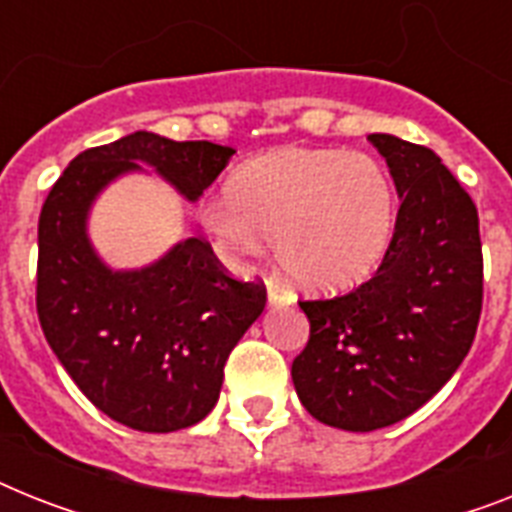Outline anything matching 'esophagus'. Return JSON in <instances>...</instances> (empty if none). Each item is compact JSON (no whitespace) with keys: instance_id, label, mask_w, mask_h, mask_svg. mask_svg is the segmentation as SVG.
Segmentation results:
<instances>
[{"instance_id":"obj_1","label":"esophagus","mask_w":512,"mask_h":512,"mask_svg":"<svg viewBox=\"0 0 512 512\" xmlns=\"http://www.w3.org/2000/svg\"><path fill=\"white\" fill-rule=\"evenodd\" d=\"M266 303H269V306H272V308L290 306V303H293V298H290V295H287V293H282L280 287L269 285V293H266Z\"/></svg>"}]
</instances>
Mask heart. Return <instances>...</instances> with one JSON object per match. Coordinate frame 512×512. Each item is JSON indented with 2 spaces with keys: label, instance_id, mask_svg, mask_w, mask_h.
I'll use <instances>...</instances> for the list:
<instances>
[{
  "label": "heart",
  "instance_id": "obj_1",
  "mask_svg": "<svg viewBox=\"0 0 512 512\" xmlns=\"http://www.w3.org/2000/svg\"><path fill=\"white\" fill-rule=\"evenodd\" d=\"M201 219L217 246L251 259L277 240L282 269L306 290L342 293L377 272L392 243L398 193L369 154L277 149L232 172Z\"/></svg>",
  "mask_w": 512,
  "mask_h": 512
}]
</instances>
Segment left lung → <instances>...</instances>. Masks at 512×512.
Masks as SVG:
<instances>
[{
  "label": "left lung",
  "mask_w": 512,
  "mask_h": 512,
  "mask_svg": "<svg viewBox=\"0 0 512 512\" xmlns=\"http://www.w3.org/2000/svg\"><path fill=\"white\" fill-rule=\"evenodd\" d=\"M400 196L387 256L371 280L301 301L311 335L293 384L316 421L345 432L398 424L432 400L471 350L484 295L479 214L426 146L371 133Z\"/></svg>",
  "instance_id": "obj_1"
}]
</instances>
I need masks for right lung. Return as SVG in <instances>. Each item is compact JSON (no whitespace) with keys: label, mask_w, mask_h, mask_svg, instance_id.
Listing matches in <instances>:
<instances>
[{"label":"right lung","mask_w":512,"mask_h":512,"mask_svg":"<svg viewBox=\"0 0 512 512\" xmlns=\"http://www.w3.org/2000/svg\"><path fill=\"white\" fill-rule=\"evenodd\" d=\"M235 149L130 133L67 164L38 217V322L54 356L101 413L138 432L198 424L217 405L230 350L266 306L264 285L232 280L201 238L143 269H109L88 211L112 180L154 167L188 201Z\"/></svg>","instance_id":"1"}]
</instances>
